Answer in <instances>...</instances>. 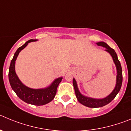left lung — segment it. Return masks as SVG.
Masks as SVG:
<instances>
[{
	"label": "left lung",
	"instance_id": "1",
	"mask_svg": "<svg viewBox=\"0 0 131 131\" xmlns=\"http://www.w3.org/2000/svg\"><path fill=\"white\" fill-rule=\"evenodd\" d=\"M97 44L99 46H102L103 47L106 48L105 51L108 52L110 54V55L112 56L114 62L115 64H116V68H117V79H116V87H115L113 92L110 93L108 96H107L106 97L101 99H92V98L87 97H85V96L82 95L79 92V90H78L76 81H75V79H73V84L75 95H76V97L77 98L78 101H79V103H80L83 105L90 108L102 107V106H105V105H107L109 103H110V102L114 99L116 95L117 94V93L120 90L122 84V80H123L122 68V66H121L120 62L119 61L118 58H117V56L114 50L113 49H112L111 47H110L105 42H99V43H97Z\"/></svg>",
	"mask_w": 131,
	"mask_h": 131
}]
</instances>
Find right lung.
<instances>
[{
    "label": "right lung",
    "instance_id": "right-lung-1",
    "mask_svg": "<svg viewBox=\"0 0 131 131\" xmlns=\"http://www.w3.org/2000/svg\"><path fill=\"white\" fill-rule=\"evenodd\" d=\"M34 41L36 40V39H30V40L27 41L23 46L18 48L16 52L14 54L13 59L11 61L8 77H9V81L11 87L13 90L15 92L17 95L21 100L25 101V103H28V104L36 105V106H41V105L47 104L54 98L58 86L61 82L62 77L56 79L52 82V84L47 88L39 90L32 89V88L26 87L19 80L15 71V60H16L17 57L20 51L28 45V43L31 41Z\"/></svg>",
    "mask_w": 131,
    "mask_h": 131
}]
</instances>
